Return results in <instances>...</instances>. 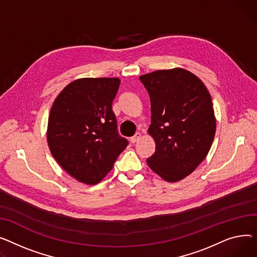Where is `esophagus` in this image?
<instances>
[{"instance_id":"1","label":"esophagus","mask_w":257,"mask_h":257,"mask_svg":"<svg viewBox=\"0 0 257 257\" xmlns=\"http://www.w3.org/2000/svg\"><path fill=\"white\" fill-rule=\"evenodd\" d=\"M140 139H141V134L140 133H136V135L133 136V137L131 138V142L132 143H136V142H138Z\"/></svg>"}]
</instances>
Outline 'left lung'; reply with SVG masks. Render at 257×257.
<instances>
[{
    "label": "left lung",
    "mask_w": 257,
    "mask_h": 257,
    "mask_svg": "<svg viewBox=\"0 0 257 257\" xmlns=\"http://www.w3.org/2000/svg\"><path fill=\"white\" fill-rule=\"evenodd\" d=\"M152 109L148 135L156 143L149 168L166 182L191 174L206 158L216 134L213 101L204 83L191 71L176 67L139 77Z\"/></svg>",
    "instance_id": "obj_1"
}]
</instances>
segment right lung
<instances>
[{"label": "right lung", "instance_id": "1", "mask_svg": "<svg viewBox=\"0 0 257 257\" xmlns=\"http://www.w3.org/2000/svg\"><path fill=\"white\" fill-rule=\"evenodd\" d=\"M118 78H82L69 83L51 108L47 139L58 164L78 182L96 185L127 146L117 134L112 102Z\"/></svg>", "mask_w": 257, "mask_h": 257}]
</instances>
